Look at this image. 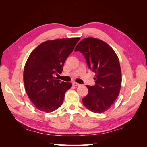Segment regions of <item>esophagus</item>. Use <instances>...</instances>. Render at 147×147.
I'll list each match as a JSON object with an SVG mask.
<instances>
[{
	"label": "esophagus",
	"mask_w": 147,
	"mask_h": 147,
	"mask_svg": "<svg viewBox=\"0 0 147 147\" xmlns=\"http://www.w3.org/2000/svg\"><path fill=\"white\" fill-rule=\"evenodd\" d=\"M72 84H73V85H74V86H78L80 85V84L77 83H76V82H73Z\"/></svg>",
	"instance_id": "1"
}]
</instances>
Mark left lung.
Listing matches in <instances>:
<instances>
[{
    "mask_svg": "<svg viewBox=\"0 0 147 147\" xmlns=\"http://www.w3.org/2000/svg\"><path fill=\"white\" fill-rule=\"evenodd\" d=\"M85 57L88 67L96 74V84L88 86V94L82 99L88 110L100 113L109 110L118 97L121 86V70L113 49L101 40L83 39L75 48Z\"/></svg>",
    "mask_w": 147,
    "mask_h": 147,
    "instance_id": "8db88e82",
    "label": "left lung"
}]
</instances>
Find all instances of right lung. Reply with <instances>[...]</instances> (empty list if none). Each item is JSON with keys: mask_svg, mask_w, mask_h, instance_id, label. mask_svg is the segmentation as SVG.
<instances>
[{"mask_svg": "<svg viewBox=\"0 0 147 147\" xmlns=\"http://www.w3.org/2000/svg\"><path fill=\"white\" fill-rule=\"evenodd\" d=\"M80 38L44 42L30 53L23 73L25 90L37 109L52 112L63 104L65 92L72 87L55 75L61 74L64 64Z\"/></svg>", "mask_w": 147, "mask_h": 147, "instance_id": "right-lung-1", "label": "right lung"}]
</instances>
